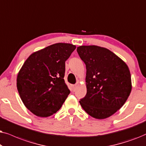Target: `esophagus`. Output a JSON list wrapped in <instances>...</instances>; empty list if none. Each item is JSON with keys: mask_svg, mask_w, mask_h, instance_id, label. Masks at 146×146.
Listing matches in <instances>:
<instances>
[{"mask_svg": "<svg viewBox=\"0 0 146 146\" xmlns=\"http://www.w3.org/2000/svg\"><path fill=\"white\" fill-rule=\"evenodd\" d=\"M72 87H73V90L75 91V90H76V89L77 87V85H73V86H72Z\"/></svg>", "mask_w": 146, "mask_h": 146, "instance_id": "obj_1", "label": "esophagus"}]
</instances>
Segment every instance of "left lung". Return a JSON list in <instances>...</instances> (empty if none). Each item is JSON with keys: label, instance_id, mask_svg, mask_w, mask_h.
<instances>
[{"label": "left lung", "instance_id": "8db88e82", "mask_svg": "<svg viewBox=\"0 0 146 146\" xmlns=\"http://www.w3.org/2000/svg\"><path fill=\"white\" fill-rule=\"evenodd\" d=\"M77 51L87 69V94L79 101L81 107L96 119L110 117L123 106L131 93L129 68L106 48L80 46Z\"/></svg>", "mask_w": 146, "mask_h": 146}]
</instances>
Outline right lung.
I'll return each mask as SVG.
<instances>
[{"label":"right lung","mask_w":146,"mask_h":146,"mask_svg":"<svg viewBox=\"0 0 146 146\" xmlns=\"http://www.w3.org/2000/svg\"><path fill=\"white\" fill-rule=\"evenodd\" d=\"M76 46L55 43L33 53L19 71L17 87L25 107L40 117L60 110L70 93L65 83V61Z\"/></svg>","instance_id":"obj_1"}]
</instances>
